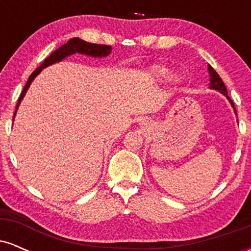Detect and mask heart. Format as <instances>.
<instances>
[{
  "label": "heart",
  "mask_w": 251,
  "mask_h": 251,
  "mask_svg": "<svg viewBox=\"0 0 251 251\" xmlns=\"http://www.w3.org/2000/svg\"><path fill=\"white\" fill-rule=\"evenodd\" d=\"M151 73L153 74L155 79L158 80H164L169 76L170 70L168 67H164V66H153L151 68Z\"/></svg>",
  "instance_id": "obj_1"
}]
</instances>
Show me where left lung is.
<instances>
[{
	"label": "left lung",
	"instance_id": "8db88e82",
	"mask_svg": "<svg viewBox=\"0 0 251 251\" xmlns=\"http://www.w3.org/2000/svg\"><path fill=\"white\" fill-rule=\"evenodd\" d=\"M208 70H209V74H210V88L216 89V91L221 92V93L223 94V96H226V99L229 100L230 103H231L232 108H234V111H235V113H236L235 105H234V102H232V100L229 98V96H227V91H226V85H224L223 80L221 79V76L218 75L217 72H216L214 68H212L210 65L208 66Z\"/></svg>",
	"mask_w": 251,
	"mask_h": 251
}]
</instances>
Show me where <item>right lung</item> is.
I'll return each instance as SVG.
<instances>
[{"label":"right lung","instance_id":"add662e5","mask_svg":"<svg viewBox=\"0 0 251 251\" xmlns=\"http://www.w3.org/2000/svg\"><path fill=\"white\" fill-rule=\"evenodd\" d=\"M111 50H112L111 46L89 43V42L83 41V40H81V39H79V37H73V39H71L67 43H65V45H62L61 47L57 48L56 50H54L53 53H51L50 55L48 56L47 59H46L45 61L41 63V66H40L39 68H36V70L30 74L29 79H28L27 83H25V86L24 91H22L21 96H20V98H19V101H17L15 113H14V118H15L17 108H19L20 103H21V100L24 99L25 93H27V91H28V88H29L31 81L35 79V77L37 76V74H40V72H41L43 68L48 67V66L53 65V63L62 61L65 57L70 56V55H72V54L80 53V54H85V55L93 56V57H105V56L109 55Z\"/></svg>","mask_w":251,"mask_h":251}]
</instances>
